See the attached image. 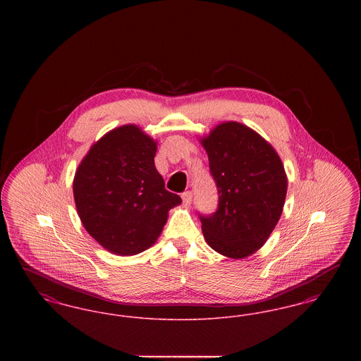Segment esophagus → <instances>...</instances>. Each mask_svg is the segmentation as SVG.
I'll list each match as a JSON object with an SVG mask.
<instances>
[{"mask_svg":"<svg viewBox=\"0 0 361 361\" xmlns=\"http://www.w3.org/2000/svg\"><path fill=\"white\" fill-rule=\"evenodd\" d=\"M192 197H193V195H192V192H190V190H187V192H184V193L181 195L183 203H184L185 206H189V204L192 203Z\"/></svg>","mask_w":361,"mask_h":361,"instance_id":"34e87169","label":"esophagus"}]
</instances>
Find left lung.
Segmentation results:
<instances>
[{
	"mask_svg": "<svg viewBox=\"0 0 361 361\" xmlns=\"http://www.w3.org/2000/svg\"><path fill=\"white\" fill-rule=\"evenodd\" d=\"M216 183L219 206L200 216L206 242L224 257L246 258L279 222L288 180L274 146L250 127L224 121L200 137Z\"/></svg>",
	"mask_w": 361,
	"mask_h": 361,
	"instance_id": "left-lung-1",
	"label": "left lung"
}]
</instances>
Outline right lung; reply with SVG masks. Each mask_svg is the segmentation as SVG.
<instances>
[{"instance_id":"1","label":"right lung","mask_w":361,"mask_h":361,"mask_svg":"<svg viewBox=\"0 0 361 361\" xmlns=\"http://www.w3.org/2000/svg\"><path fill=\"white\" fill-rule=\"evenodd\" d=\"M157 140L135 124L111 130L80 162L73 193L86 231L118 256L153 246L181 197L155 169Z\"/></svg>"}]
</instances>
